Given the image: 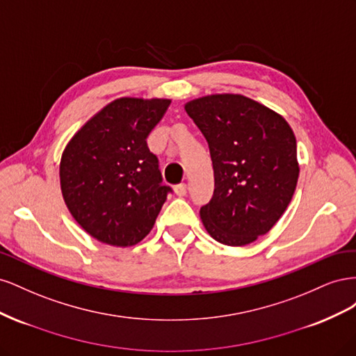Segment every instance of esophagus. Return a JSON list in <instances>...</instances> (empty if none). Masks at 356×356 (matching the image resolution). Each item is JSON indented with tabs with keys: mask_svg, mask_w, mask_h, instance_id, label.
Segmentation results:
<instances>
[{
	"mask_svg": "<svg viewBox=\"0 0 356 356\" xmlns=\"http://www.w3.org/2000/svg\"><path fill=\"white\" fill-rule=\"evenodd\" d=\"M174 190H175V195L177 196H179V197L186 196L187 195V184H178Z\"/></svg>",
	"mask_w": 356,
	"mask_h": 356,
	"instance_id": "obj_1",
	"label": "esophagus"
}]
</instances>
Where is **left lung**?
Segmentation results:
<instances>
[{"mask_svg":"<svg viewBox=\"0 0 356 356\" xmlns=\"http://www.w3.org/2000/svg\"><path fill=\"white\" fill-rule=\"evenodd\" d=\"M184 108L207 138L213 166V196L200 209L204 229L227 246L255 242L282 217L296 191L293 129L243 95H207Z\"/></svg>","mask_w":356,"mask_h":356,"instance_id":"8db88e82","label":"left lung"}]
</instances>
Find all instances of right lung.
<instances>
[{
  "mask_svg": "<svg viewBox=\"0 0 356 356\" xmlns=\"http://www.w3.org/2000/svg\"><path fill=\"white\" fill-rule=\"evenodd\" d=\"M170 99L123 96L92 115L62 152L59 179L72 218L93 239L127 248L152 232L169 187L147 136Z\"/></svg>",
  "mask_w": 356,
  "mask_h": 356,
  "instance_id": "right-lung-1",
  "label": "right lung"
}]
</instances>
